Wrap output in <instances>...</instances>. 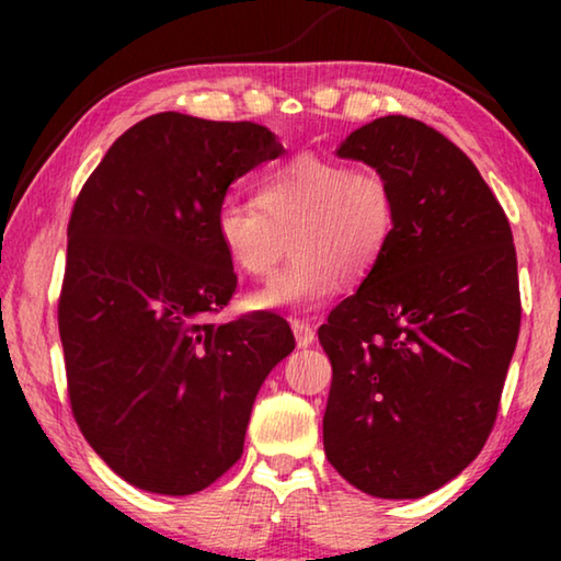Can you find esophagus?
<instances>
[{
	"mask_svg": "<svg viewBox=\"0 0 561 561\" xmlns=\"http://www.w3.org/2000/svg\"><path fill=\"white\" fill-rule=\"evenodd\" d=\"M291 331H294V339H297V346L299 348H307L314 344V327L309 324V321L304 319H291Z\"/></svg>",
	"mask_w": 561,
	"mask_h": 561,
	"instance_id": "esophagus-1",
	"label": "esophagus"
}]
</instances>
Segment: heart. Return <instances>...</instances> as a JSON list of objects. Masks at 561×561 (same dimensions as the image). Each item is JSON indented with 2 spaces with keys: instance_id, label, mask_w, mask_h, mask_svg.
<instances>
[{
  "instance_id": "obj_1",
  "label": "heart",
  "mask_w": 561,
  "mask_h": 561,
  "mask_svg": "<svg viewBox=\"0 0 561 561\" xmlns=\"http://www.w3.org/2000/svg\"><path fill=\"white\" fill-rule=\"evenodd\" d=\"M398 230L396 187L383 170L297 156L262 178L257 205L225 201L215 240L227 262L267 279L287 254L294 260L267 287L250 294L254 311H307L334 297L339 282L371 274Z\"/></svg>"
}]
</instances>
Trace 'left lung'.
I'll use <instances>...</instances> for the list:
<instances>
[{
  "label": "left lung",
  "mask_w": 561,
  "mask_h": 561,
  "mask_svg": "<svg viewBox=\"0 0 561 561\" xmlns=\"http://www.w3.org/2000/svg\"><path fill=\"white\" fill-rule=\"evenodd\" d=\"M339 158L383 170L398 230L381 264L319 329L334 368L324 450L383 500H415L478 458L519 334L517 254L472 160L405 116L356 128Z\"/></svg>",
  "instance_id": "8db88e82"
}]
</instances>
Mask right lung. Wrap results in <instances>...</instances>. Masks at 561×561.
I'll return each mask as SVG.
<instances>
[{"mask_svg": "<svg viewBox=\"0 0 561 561\" xmlns=\"http://www.w3.org/2000/svg\"><path fill=\"white\" fill-rule=\"evenodd\" d=\"M279 156L257 123L156 113L108 148L73 205L59 301L73 417L140 490L193 495L230 470L264 378L294 351L279 317L207 319L237 287L217 207Z\"/></svg>", "mask_w": 561, "mask_h": 561, "instance_id": "right-lung-1", "label": "right lung"}]
</instances>
